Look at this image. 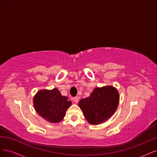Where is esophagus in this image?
<instances>
[{
    "label": "esophagus",
    "instance_id": "1",
    "mask_svg": "<svg viewBox=\"0 0 157 157\" xmlns=\"http://www.w3.org/2000/svg\"><path fill=\"white\" fill-rule=\"evenodd\" d=\"M73 100H74V102H75V103H77L78 102V98L77 97H73Z\"/></svg>",
    "mask_w": 157,
    "mask_h": 157
}]
</instances>
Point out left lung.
I'll list each match as a JSON object with an SVG mask.
<instances>
[{
    "instance_id": "left-lung-1",
    "label": "left lung",
    "mask_w": 157,
    "mask_h": 157,
    "mask_svg": "<svg viewBox=\"0 0 157 157\" xmlns=\"http://www.w3.org/2000/svg\"><path fill=\"white\" fill-rule=\"evenodd\" d=\"M119 94L112 86L96 87L89 97L82 98L78 105L90 124H99L108 121L117 109Z\"/></svg>"
}]
</instances>
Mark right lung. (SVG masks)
Here are the masks:
<instances>
[{
  "label": "right lung",
  "instance_id": "right-lung-1",
  "mask_svg": "<svg viewBox=\"0 0 157 157\" xmlns=\"http://www.w3.org/2000/svg\"><path fill=\"white\" fill-rule=\"evenodd\" d=\"M33 102L39 115L52 123L61 121L72 104L68 98L61 95L57 88L40 90L34 97Z\"/></svg>",
  "mask_w": 157,
  "mask_h": 157
}]
</instances>
